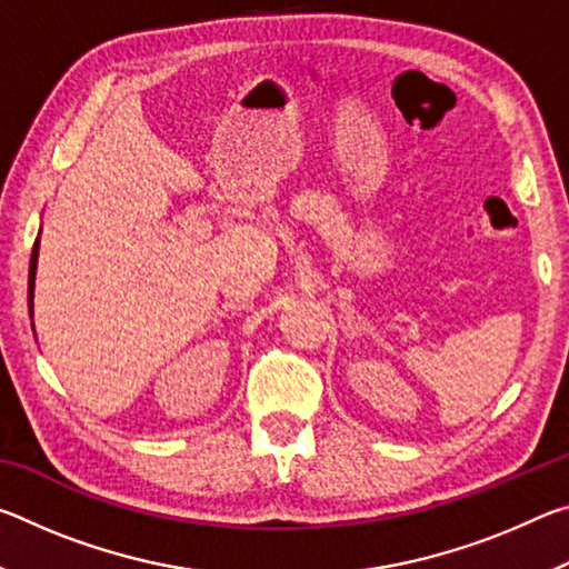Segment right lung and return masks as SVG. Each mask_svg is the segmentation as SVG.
<instances>
[{"instance_id": "obj_1", "label": "right lung", "mask_w": 569, "mask_h": 569, "mask_svg": "<svg viewBox=\"0 0 569 569\" xmlns=\"http://www.w3.org/2000/svg\"><path fill=\"white\" fill-rule=\"evenodd\" d=\"M37 253H40V238L34 240L32 258H30V283H27V301H30V316H32V298H34V271H37Z\"/></svg>"}]
</instances>
